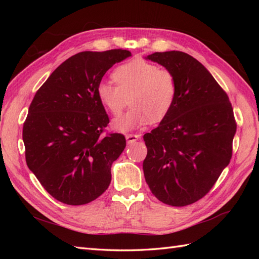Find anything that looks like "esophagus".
Instances as JSON below:
<instances>
[{"label": "esophagus", "mask_w": 259, "mask_h": 259, "mask_svg": "<svg viewBox=\"0 0 259 259\" xmlns=\"http://www.w3.org/2000/svg\"><path fill=\"white\" fill-rule=\"evenodd\" d=\"M140 138V135H136V134H126L125 135V139L128 144H133V142L137 141Z\"/></svg>", "instance_id": "esophagus-1"}]
</instances>
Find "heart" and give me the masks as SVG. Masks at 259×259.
Returning a JSON list of instances; mask_svg holds the SVG:
<instances>
[{
    "instance_id": "1",
    "label": "heart",
    "mask_w": 259,
    "mask_h": 259,
    "mask_svg": "<svg viewBox=\"0 0 259 259\" xmlns=\"http://www.w3.org/2000/svg\"><path fill=\"white\" fill-rule=\"evenodd\" d=\"M112 76L115 84L110 81L98 84L99 101L114 117L121 114L128 102L133 106L123 117L113 121L114 129L134 130L148 121L155 123L167 117L177 96V80L171 71L136 59L119 65Z\"/></svg>"
}]
</instances>
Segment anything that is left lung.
<instances>
[{"label":"left lung","instance_id":"8db88e82","mask_svg":"<svg viewBox=\"0 0 259 259\" xmlns=\"http://www.w3.org/2000/svg\"><path fill=\"white\" fill-rule=\"evenodd\" d=\"M147 59L175 74L177 96L167 117L144 136L145 178L166 205H191L208 194L232 159L237 128L232 103L209 71L189 54L155 52Z\"/></svg>","mask_w":259,"mask_h":259}]
</instances>
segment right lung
<instances>
[{
	"instance_id": "add662e5",
	"label": "right lung",
	"mask_w": 259,
	"mask_h": 259,
	"mask_svg": "<svg viewBox=\"0 0 259 259\" xmlns=\"http://www.w3.org/2000/svg\"><path fill=\"white\" fill-rule=\"evenodd\" d=\"M131 52L84 51L60 64L35 93L23 124L25 160L49 194L85 205L111 183V166L125 148L121 134L103 136L109 117L97 87Z\"/></svg>"
}]
</instances>
